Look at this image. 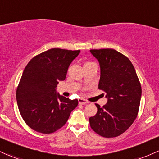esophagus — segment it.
Segmentation results:
<instances>
[{"label":"esophagus","mask_w":159,"mask_h":159,"mask_svg":"<svg viewBox=\"0 0 159 159\" xmlns=\"http://www.w3.org/2000/svg\"><path fill=\"white\" fill-rule=\"evenodd\" d=\"M78 102H79V104H81V105H84V104L88 103V102L86 100V99H82V98L78 99Z\"/></svg>","instance_id":"esophagus-1"}]
</instances>
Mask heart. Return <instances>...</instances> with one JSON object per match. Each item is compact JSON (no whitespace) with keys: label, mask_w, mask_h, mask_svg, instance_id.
Instances as JSON below:
<instances>
[{"label":"heart","mask_w":159,"mask_h":159,"mask_svg":"<svg viewBox=\"0 0 159 159\" xmlns=\"http://www.w3.org/2000/svg\"><path fill=\"white\" fill-rule=\"evenodd\" d=\"M87 63H88V62H87Z\"/></svg>","instance_id":"obj_1"}]
</instances>
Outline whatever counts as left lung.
I'll use <instances>...</instances> for the list:
<instances>
[{
	"label": "left lung",
	"instance_id": "8db88e82",
	"mask_svg": "<svg viewBox=\"0 0 159 159\" xmlns=\"http://www.w3.org/2000/svg\"><path fill=\"white\" fill-rule=\"evenodd\" d=\"M100 66L99 90L106 93L108 102L89 118L90 128L101 137L120 136L137 118L142 89L133 64L114 49L90 50Z\"/></svg>",
	"mask_w": 159,
	"mask_h": 159
}]
</instances>
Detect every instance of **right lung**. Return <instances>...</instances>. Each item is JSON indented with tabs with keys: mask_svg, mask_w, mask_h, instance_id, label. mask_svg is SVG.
<instances>
[{
	"mask_svg": "<svg viewBox=\"0 0 159 159\" xmlns=\"http://www.w3.org/2000/svg\"><path fill=\"white\" fill-rule=\"evenodd\" d=\"M80 50L52 48L33 57L25 66L16 89L21 116L35 131L52 134L65 125L78 100L57 94L69 66Z\"/></svg>",
	"mask_w": 159,
	"mask_h": 159,
	"instance_id": "obj_1",
	"label": "right lung"
}]
</instances>
